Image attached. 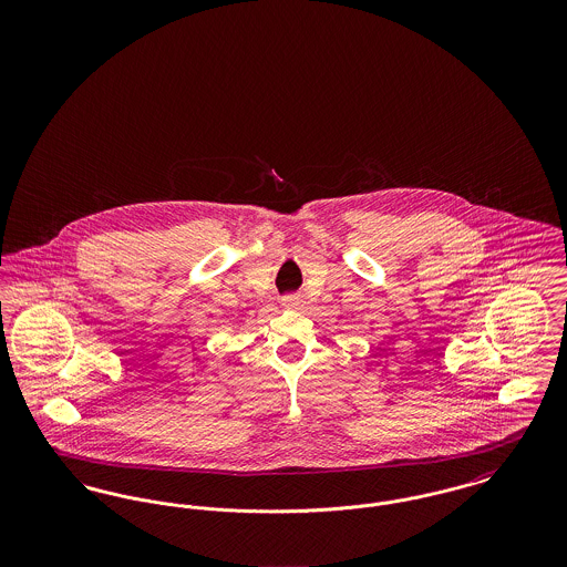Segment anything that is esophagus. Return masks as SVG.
Wrapping results in <instances>:
<instances>
[{
    "mask_svg": "<svg viewBox=\"0 0 567 567\" xmlns=\"http://www.w3.org/2000/svg\"><path fill=\"white\" fill-rule=\"evenodd\" d=\"M282 301H285V306H287V308H299L303 299H301L299 296H296V293H291V296H285Z\"/></svg>",
    "mask_w": 567,
    "mask_h": 567,
    "instance_id": "1",
    "label": "esophagus"
}]
</instances>
